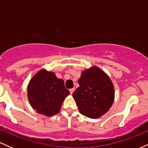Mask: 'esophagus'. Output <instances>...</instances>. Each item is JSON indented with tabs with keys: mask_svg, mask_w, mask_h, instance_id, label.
Returning <instances> with one entry per match:
<instances>
[{
	"mask_svg": "<svg viewBox=\"0 0 148 148\" xmlns=\"http://www.w3.org/2000/svg\"><path fill=\"white\" fill-rule=\"evenodd\" d=\"M74 88H71V89H69V92H70V94L72 95V93L74 92Z\"/></svg>",
	"mask_w": 148,
	"mask_h": 148,
	"instance_id": "34e87169",
	"label": "esophagus"
}]
</instances>
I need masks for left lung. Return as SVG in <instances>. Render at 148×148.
I'll return each mask as SVG.
<instances>
[{
    "mask_svg": "<svg viewBox=\"0 0 148 148\" xmlns=\"http://www.w3.org/2000/svg\"><path fill=\"white\" fill-rule=\"evenodd\" d=\"M79 84L72 96L81 114L96 119L108 111L114 101L115 90L106 73L93 66L81 73Z\"/></svg>",
    "mask_w": 148,
    "mask_h": 148,
    "instance_id": "1",
    "label": "left lung"
}]
</instances>
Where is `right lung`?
<instances>
[{"label": "right lung", "mask_w": 148, "mask_h": 148, "mask_svg": "<svg viewBox=\"0 0 148 148\" xmlns=\"http://www.w3.org/2000/svg\"><path fill=\"white\" fill-rule=\"evenodd\" d=\"M69 95V91L64 87L63 80L45 69L37 72L28 85L30 106L37 113L46 116L57 114Z\"/></svg>", "instance_id": "obj_1"}]
</instances>
